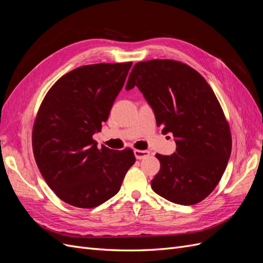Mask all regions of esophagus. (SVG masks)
Segmentation results:
<instances>
[{"instance_id": "obj_1", "label": "esophagus", "mask_w": 263, "mask_h": 263, "mask_svg": "<svg viewBox=\"0 0 263 263\" xmlns=\"http://www.w3.org/2000/svg\"><path fill=\"white\" fill-rule=\"evenodd\" d=\"M134 155L136 157L138 160H141V159L147 158L150 156V151L148 150H134Z\"/></svg>"}]
</instances>
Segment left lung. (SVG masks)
<instances>
[{
    "label": "left lung",
    "mask_w": 263,
    "mask_h": 263,
    "mask_svg": "<svg viewBox=\"0 0 263 263\" xmlns=\"http://www.w3.org/2000/svg\"><path fill=\"white\" fill-rule=\"evenodd\" d=\"M137 86L163 134H173L177 151L157 154L160 171L151 187L165 200L193 205L216 187L232 153V136L216 95L205 79L174 60L138 62L126 90Z\"/></svg>",
    "instance_id": "obj_1"
}]
</instances>
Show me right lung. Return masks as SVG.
<instances>
[{"label":"right lung","instance_id":"1","mask_svg":"<svg viewBox=\"0 0 263 263\" xmlns=\"http://www.w3.org/2000/svg\"><path fill=\"white\" fill-rule=\"evenodd\" d=\"M132 65L77 68L51 86L39 107L33 128L38 169L60 200L76 208H97L117 194L136 161L132 149H99L93 140Z\"/></svg>","mask_w":263,"mask_h":263}]
</instances>
